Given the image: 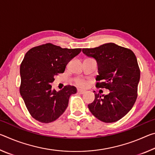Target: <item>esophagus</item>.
<instances>
[{
  "label": "esophagus",
  "instance_id": "34e87169",
  "mask_svg": "<svg viewBox=\"0 0 155 155\" xmlns=\"http://www.w3.org/2000/svg\"><path fill=\"white\" fill-rule=\"evenodd\" d=\"M77 91H78V93H79V94H85V93L86 92L85 90H81V89H78Z\"/></svg>",
  "mask_w": 155,
  "mask_h": 155
}]
</instances>
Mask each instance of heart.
<instances>
[{
	"label": "heart",
	"instance_id": "heart-1",
	"mask_svg": "<svg viewBox=\"0 0 155 155\" xmlns=\"http://www.w3.org/2000/svg\"><path fill=\"white\" fill-rule=\"evenodd\" d=\"M75 82L78 86H79V87H85L87 84V81L83 79V78H77L75 81Z\"/></svg>",
	"mask_w": 155,
	"mask_h": 155
}]
</instances>
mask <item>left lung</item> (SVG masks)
Listing matches in <instances>:
<instances>
[{
    "mask_svg": "<svg viewBox=\"0 0 155 155\" xmlns=\"http://www.w3.org/2000/svg\"><path fill=\"white\" fill-rule=\"evenodd\" d=\"M82 51L97 61L96 87L110 91L107 95L102 96L94 91L95 99L88 104L89 109L103 122L118 121L132 109L137 97L140 70L135 54L131 50L114 43Z\"/></svg>",
    "mask_w": 155,
    "mask_h": 155,
    "instance_id": "8db88e82",
    "label": "left lung"
}]
</instances>
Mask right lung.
<instances>
[{"mask_svg":"<svg viewBox=\"0 0 155 155\" xmlns=\"http://www.w3.org/2000/svg\"><path fill=\"white\" fill-rule=\"evenodd\" d=\"M81 51V48H62L47 43L26 53L20 65V93L34 119L50 123L64 114L77 88L68 85L57 91L52 90L51 84L54 76L64 73L68 63Z\"/></svg>","mask_w":155,"mask_h":155,"instance_id":"obj_1","label":"right lung"}]
</instances>
